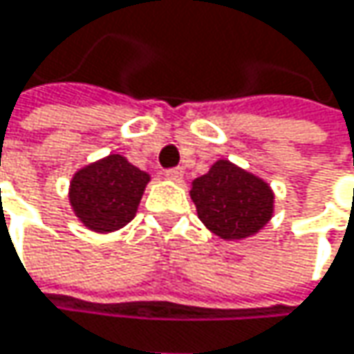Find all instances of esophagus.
I'll return each instance as SVG.
<instances>
[{"instance_id": "esophagus-1", "label": "esophagus", "mask_w": 354, "mask_h": 354, "mask_svg": "<svg viewBox=\"0 0 354 354\" xmlns=\"http://www.w3.org/2000/svg\"><path fill=\"white\" fill-rule=\"evenodd\" d=\"M182 176H184L182 168H168L166 170V178H170V180H182Z\"/></svg>"}]
</instances>
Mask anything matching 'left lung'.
<instances>
[{"instance_id": "obj_1", "label": "left lung", "mask_w": 354, "mask_h": 354, "mask_svg": "<svg viewBox=\"0 0 354 354\" xmlns=\"http://www.w3.org/2000/svg\"><path fill=\"white\" fill-rule=\"evenodd\" d=\"M198 219L223 240H242L262 230L272 215L270 186L234 166L219 160L209 174L196 178L190 190Z\"/></svg>"}]
</instances>
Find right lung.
I'll return each mask as SVG.
<instances>
[{"instance_id":"right-lung-1","label":"right lung","mask_w":354,"mask_h":354,"mask_svg":"<svg viewBox=\"0 0 354 354\" xmlns=\"http://www.w3.org/2000/svg\"><path fill=\"white\" fill-rule=\"evenodd\" d=\"M147 182L149 174L129 164L122 156H108L73 176L69 201L86 227L114 232L135 217Z\"/></svg>"}]
</instances>
